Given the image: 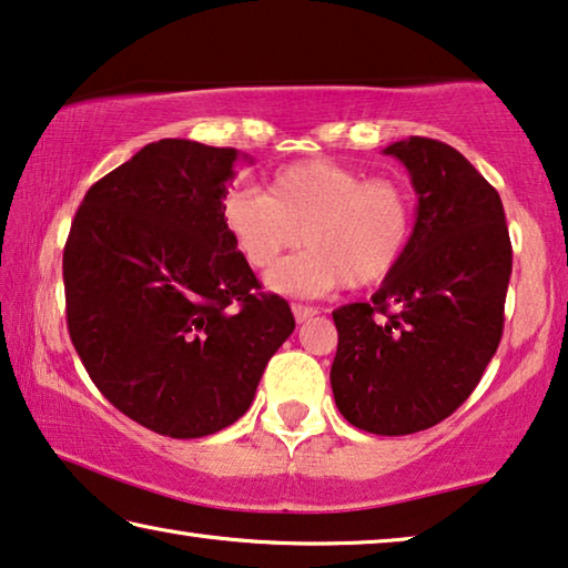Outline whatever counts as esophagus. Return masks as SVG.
I'll return each instance as SVG.
<instances>
[{"label":"esophagus","mask_w":568,"mask_h":568,"mask_svg":"<svg viewBox=\"0 0 568 568\" xmlns=\"http://www.w3.org/2000/svg\"><path fill=\"white\" fill-rule=\"evenodd\" d=\"M292 312H294L296 322H307L314 317V314H317V310L307 307V304H292Z\"/></svg>","instance_id":"1"}]
</instances>
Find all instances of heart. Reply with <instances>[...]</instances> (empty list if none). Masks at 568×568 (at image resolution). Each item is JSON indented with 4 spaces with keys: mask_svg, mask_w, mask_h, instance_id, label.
Here are the masks:
<instances>
[{
    "mask_svg": "<svg viewBox=\"0 0 568 568\" xmlns=\"http://www.w3.org/2000/svg\"><path fill=\"white\" fill-rule=\"evenodd\" d=\"M221 217L235 251L254 268L274 266L302 235L307 251L266 276L268 290L296 296L383 282L414 233L412 197L398 182L363 180L357 170L322 156L276 170L266 193L233 190Z\"/></svg>",
    "mask_w": 568,
    "mask_h": 568,
    "instance_id": "1",
    "label": "heart"
}]
</instances>
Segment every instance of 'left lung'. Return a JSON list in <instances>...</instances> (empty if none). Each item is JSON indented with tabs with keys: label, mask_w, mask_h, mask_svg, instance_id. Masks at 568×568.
I'll return each instance as SVG.
<instances>
[{
	"label": "left lung",
	"mask_w": 568,
	"mask_h": 568,
	"mask_svg": "<svg viewBox=\"0 0 568 568\" xmlns=\"http://www.w3.org/2000/svg\"><path fill=\"white\" fill-rule=\"evenodd\" d=\"M412 174V241L371 302L333 312L335 404L357 429L404 436L465 404L500 345L513 248L503 200L455 146L383 150Z\"/></svg>",
	"instance_id": "obj_1"
}]
</instances>
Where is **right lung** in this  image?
Wrapping results in <instances>:
<instances>
[{
	"label": "right lung",
	"mask_w": 568,
	"mask_h": 568,
	"mask_svg": "<svg viewBox=\"0 0 568 568\" xmlns=\"http://www.w3.org/2000/svg\"><path fill=\"white\" fill-rule=\"evenodd\" d=\"M235 160L190 139L146 144L85 193L63 251L68 333L95 388L172 439L239 422L294 333L223 229Z\"/></svg>",
	"instance_id": "1"
}]
</instances>
